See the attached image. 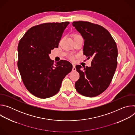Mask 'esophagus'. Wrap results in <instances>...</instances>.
Wrapping results in <instances>:
<instances>
[{"label": "esophagus", "mask_w": 135, "mask_h": 135, "mask_svg": "<svg viewBox=\"0 0 135 135\" xmlns=\"http://www.w3.org/2000/svg\"><path fill=\"white\" fill-rule=\"evenodd\" d=\"M73 69H72V70L73 71H75L76 70V68H75V65L74 64H73Z\"/></svg>", "instance_id": "34e87169"}]
</instances>
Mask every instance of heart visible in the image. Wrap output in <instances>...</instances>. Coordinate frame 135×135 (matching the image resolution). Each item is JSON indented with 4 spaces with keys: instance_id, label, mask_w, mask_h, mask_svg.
<instances>
[{
    "instance_id": "b5f03b06",
    "label": "heart",
    "mask_w": 135,
    "mask_h": 135,
    "mask_svg": "<svg viewBox=\"0 0 135 135\" xmlns=\"http://www.w3.org/2000/svg\"><path fill=\"white\" fill-rule=\"evenodd\" d=\"M80 36L79 35H78V34H74V35H73V37L74 39H75V38H77V37H80ZM70 58L72 59V58H73V56H70Z\"/></svg>"
}]
</instances>
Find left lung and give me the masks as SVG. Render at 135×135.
Segmentation results:
<instances>
[{
  "mask_svg": "<svg viewBox=\"0 0 135 135\" xmlns=\"http://www.w3.org/2000/svg\"><path fill=\"white\" fill-rule=\"evenodd\" d=\"M84 40L83 54L92 57L90 67L76 66L80 79L75 87L80 94L89 97L97 96L109 86L116 70L118 48L110 33L103 27L87 21L72 23Z\"/></svg>",
  "mask_w": 135,
  "mask_h": 135,
  "instance_id": "8db88e82",
  "label": "left lung"
}]
</instances>
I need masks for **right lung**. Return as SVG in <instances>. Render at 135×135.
I'll list each match as a JSON object with an SVG mask.
<instances>
[{
  "label": "right lung",
  "mask_w": 135,
  "mask_h": 135,
  "mask_svg": "<svg viewBox=\"0 0 135 135\" xmlns=\"http://www.w3.org/2000/svg\"><path fill=\"white\" fill-rule=\"evenodd\" d=\"M69 23H45L33 26L18 43L17 67L27 89L40 98L52 97L59 92L65 76L73 68L67 60L54 65L49 54L58 47L62 33Z\"/></svg>",
  "instance_id": "right-lung-1"
}]
</instances>
